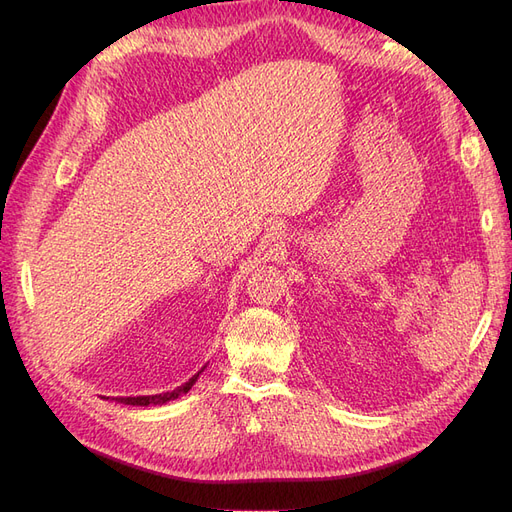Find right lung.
<instances>
[{"mask_svg":"<svg viewBox=\"0 0 512 512\" xmlns=\"http://www.w3.org/2000/svg\"><path fill=\"white\" fill-rule=\"evenodd\" d=\"M205 371V367L198 371V374H194L188 382L185 384H181V386H177L175 391H168V393H160V395H136V397H113L115 401H119V404H126V406H162V404H166V401H173V399H179L181 395H185L188 393L192 386L196 384V380H198V376L203 374ZM106 399V397H104Z\"/></svg>","mask_w":512,"mask_h":512,"instance_id":"obj_1","label":"right lung"}]
</instances>
